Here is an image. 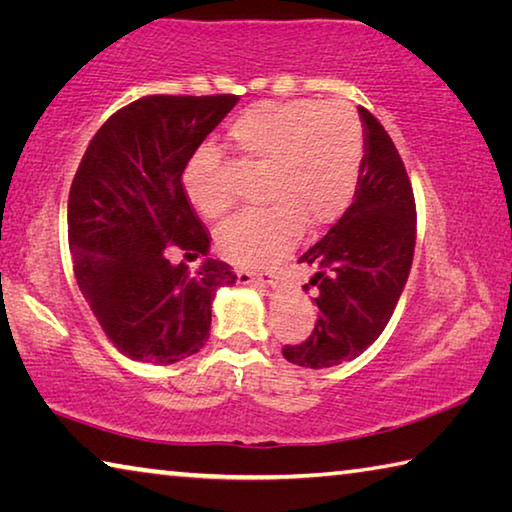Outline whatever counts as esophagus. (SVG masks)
I'll list each match as a JSON object with an SVG mask.
<instances>
[{"label":"esophagus","instance_id":"1","mask_svg":"<svg viewBox=\"0 0 512 512\" xmlns=\"http://www.w3.org/2000/svg\"><path fill=\"white\" fill-rule=\"evenodd\" d=\"M239 284H262V287H277V273L275 271H262V273H253V271H237Z\"/></svg>","mask_w":512,"mask_h":512}]
</instances>
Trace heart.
<instances>
[{"instance_id": "obj_1", "label": "heart", "mask_w": 512, "mask_h": 512, "mask_svg": "<svg viewBox=\"0 0 512 512\" xmlns=\"http://www.w3.org/2000/svg\"><path fill=\"white\" fill-rule=\"evenodd\" d=\"M230 144L266 169L257 210L241 212L216 232L223 257L239 266H266L289 253L302 228L320 230L348 210L363 164V128L343 103H257L232 121ZM189 201L207 219L235 205L221 155L201 149L185 169Z\"/></svg>"}]
</instances>
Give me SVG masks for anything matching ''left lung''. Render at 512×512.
<instances>
[{"instance_id": "8db88e82", "label": "left lung", "mask_w": 512, "mask_h": 512, "mask_svg": "<svg viewBox=\"0 0 512 512\" xmlns=\"http://www.w3.org/2000/svg\"><path fill=\"white\" fill-rule=\"evenodd\" d=\"M361 176L352 205L298 262L314 268V332L284 345V359L302 368H332L357 359L379 339L409 280L415 248V198L391 135L359 108Z\"/></svg>"}]
</instances>
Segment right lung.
<instances>
[{
  "instance_id": "add662e5",
  "label": "right lung",
  "mask_w": 512,
  "mask_h": 512,
  "mask_svg": "<svg viewBox=\"0 0 512 512\" xmlns=\"http://www.w3.org/2000/svg\"><path fill=\"white\" fill-rule=\"evenodd\" d=\"M237 101L137 99L99 128L76 169L67 201L76 282L112 345L135 361L167 366L196 354L210 339L216 289L237 280L219 259L196 271L169 259L173 248L189 259L210 250L183 171Z\"/></svg>"
}]
</instances>
